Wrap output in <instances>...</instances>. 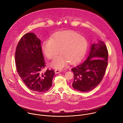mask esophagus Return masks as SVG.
Masks as SVG:
<instances>
[{"label":"esophagus","instance_id":"34e87169","mask_svg":"<svg viewBox=\"0 0 123 123\" xmlns=\"http://www.w3.org/2000/svg\"><path fill=\"white\" fill-rule=\"evenodd\" d=\"M61 72H62V70H61V69H56V70H55V74H58V73H60Z\"/></svg>","mask_w":123,"mask_h":123}]
</instances>
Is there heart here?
Listing matches in <instances>:
<instances>
[{
	"label": "heart",
	"mask_w": 123,
	"mask_h": 123,
	"mask_svg": "<svg viewBox=\"0 0 123 123\" xmlns=\"http://www.w3.org/2000/svg\"><path fill=\"white\" fill-rule=\"evenodd\" d=\"M88 43L83 36L73 31H65L59 32L51 39H46L43 43L42 49L49 59L54 58L51 66L55 68H62L69 62L75 63L84 56L87 49Z\"/></svg>",
	"instance_id": "1"
}]
</instances>
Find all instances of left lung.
I'll list each match as a JSON object with an SVG mask.
<instances>
[{
    "mask_svg": "<svg viewBox=\"0 0 123 123\" xmlns=\"http://www.w3.org/2000/svg\"><path fill=\"white\" fill-rule=\"evenodd\" d=\"M108 52L103 42L99 40L91 45L86 60L73 68L72 87L76 91L87 92L95 88L102 80L108 65Z\"/></svg>",
    "mask_w": 123,
    "mask_h": 123,
    "instance_id": "8db88e82",
    "label": "left lung"
}]
</instances>
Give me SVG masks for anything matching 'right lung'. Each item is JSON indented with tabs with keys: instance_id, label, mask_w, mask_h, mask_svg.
Here are the masks:
<instances>
[{
	"instance_id": "obj_1",
	"label": "right lung",
	"mask_w": 123,
	"mask_h": 123,
	"mask_svg": "<svg viewBox=\"0 0 123 123\" xmlns=\"http://www.w3.org/2000/svg\"><path fill=\"white\" fill-rule=\"evenodd\" d=\"M17 71L31 90L44 92L52 85L55 76L53 70L43 72L45 62L40 40L33 33L25 34L16 47L15 55Z\"/></svg>"
}]
</instances>
